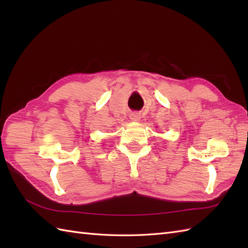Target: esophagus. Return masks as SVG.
Masks as SVG:
<instances>
[{
    "label": "esophagus",
    "mask_w": 248,
    "mask_h": 248,
    "mask_svg": "<svg viewBox=\"0 0 248 248\" xmlns=\"http://www.w3.org/2000/svg\"><path fill=\"white\" fill-rule=\"evenodd\" d=\"M140 118V115L139 113H134V114L131 115V119L134 120V121H139Z\"/></svg>",
    "instance_id": "34e87169"
}]
</instances>
